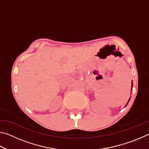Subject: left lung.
I'll list each match as a JSON object with an SVG mask.
<instances>
[{"mask_svg": "<svg viewBox=\"0 0 149 149\" xmlns=\"http://www.w3.org/2000/svg\"><path fill=\"white\" fill-rule=\"evenodd\" d=\"M132 86H133V84H132Z\"/></svg>", "mask_w": 149, "mask_h": 149, "instance_id": "left-lung-1", "label": "left lung"}]
</instances>
